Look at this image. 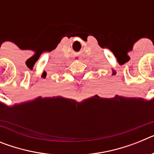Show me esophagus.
Listing matches in <instances>:
<instances>
[{
  "instance_id": "obj_1",
  "label": "esophagus",
  "mask_w": 154,
  "mask_h": 154,
  "mask_svg": "<svg viewBox=\"0 0 154 154\" xmlns=\"http://www.w3.org/2000/svg\"><path fill=\"white\" fill-rule=\"evenodd\" d=\"M73 60L74 61H82L83 58H81V57H75V58H73Z\"/></svg>"
}]
</instances>
